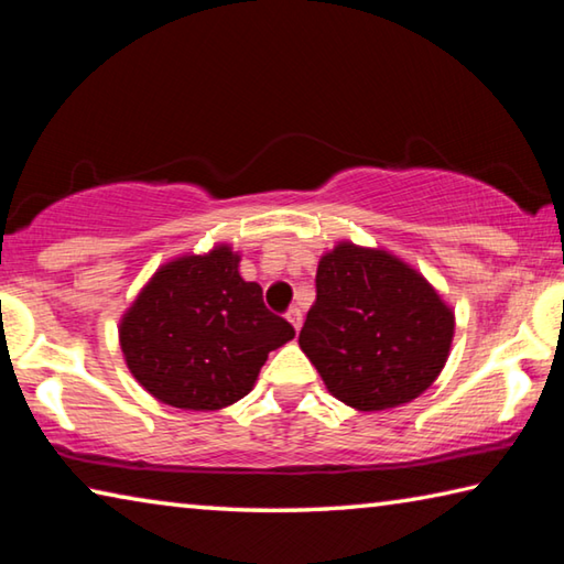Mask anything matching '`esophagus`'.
Wrapping results in <instances>:
<instances>
[{"label":"esophagus","instance_id":"esophagus-1","mask_svg":"<svg viewBox=\"0 0 564 564\" xmlns=\"http://www.w3.org/2000/svg\"><path fill=\"white\" fill-rule=\"evenodd\" d=\"M285 318L291 321V326H293L295 330H301V326H303V313H301V308H289V313H285Z\"/></svg>","mask_w":564,"mask_h":564}]
</instances>
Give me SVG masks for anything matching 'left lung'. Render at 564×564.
Returning <instances> with one entry per match:
<instances>
[{
  "instance_id": "left-lung-1",
  "label": "left lung",
  "mask_w": 564,
  "mask_h": 564,
  "mask_svg": "<svg viewBox=\"0 0 564 564\" xmlns=\"http://www.w3.org/2000/svg\"><path fill=\"white\" fill-rule=\"evenodd\" d=\"M455 316L415 269L343 241L318 261L301 350L343 403L373 413L410 403L441 376Z\"/></svg>"
}]
</instances>
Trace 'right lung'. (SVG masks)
<instances>
[{"instance_id": "1", "label": "right lung", "mask_w": 564, "mask_h": 564, "mask_svg": "<svg viewBox=\"0 0 564 564\" xmlns=\"http://www.w3.org/2000/svg\"><path fill=\"white\" fill-rule=\"evenodd\" d=\"M241 256L216 246L154 273L123 313L119 340L131 376L161 403L218 410L253 388L269 352L295 330L238 273Z\"/></svg>"}]
</instances>
